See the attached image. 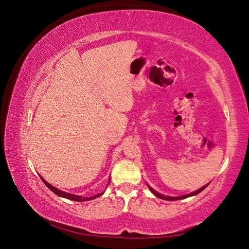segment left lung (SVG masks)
<instances>
[{"instance_id": "obj_1", "label": "left lung", "mask_w": 249, "mask_h": 249, "mask_svg": "<svg viewBox=\"0 0 249 249\" xmlns=\"http://www.w3.org/2000/svg\"><path fill=\"white\" fill-rule=\"evenodd\" d=\"M210 184V183H209ZM209 184H207V185H205L203 187H201L200 189H198V190H196V191H194V192H191V193H189V194H185V195H182V196H177V197H172V196H166V195H163V194H161V193H159V192H157V191H155L152 187H150L149 185H147V187H148V189L150 190V192H152L155 196H157V197H159V198H161V199H165V200H178V199H184V198H187V197H190V196H194V195H196V194H198V193H200L203 189H206V188L209 186Z\"/></svg>"}]
</instances>
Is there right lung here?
Here are the masks:
<instances>
[{"mask_svg":"<svg viewBox=\"0 0 249 249\" xmlns=\"http://www.w3.org/2000/svg\"><path fill=\"white\" fill-rule=\"evenodd\" d=\"M40 178H41V177H40ZM41 179H42V182H43L44 184H46V186L49 188V189H50L51 191L54 192L56 195H58V196L63 197V198H67V199H71V200H74V201H87V200H91V199H93V198H96V197L101 196V195H103L104 192H105V191H104V192H102V193L96 194V195H94V196L84 197V196H81V195H76V194L67 193V192H64V191H62V190H59V189H57V188H55L54 186H52L51 184H49L46 179H43L42 178H41ZM109 183H110V180H109Z\"/></svg>","mask_w":249,"mask_h":249,"instance_id":"1","label":"right lung"}]
</instances>
